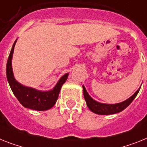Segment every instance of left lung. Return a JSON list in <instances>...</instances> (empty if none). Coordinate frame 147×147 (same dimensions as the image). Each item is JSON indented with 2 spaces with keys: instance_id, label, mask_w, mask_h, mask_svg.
Masks as SVG:
<instances>
[{
  "instance_id": "left-lung-1",
  "label": "left lung",
  "mask_w": 147,
  "mask_h": 147,
  "mask_svg": "<svg viewBox=\"0 0 147 147\" xmlns=\"http://www.w3.org/2000/svg\"><path fill=\"white\" fill-rule=\"evenodd\" d=\"M82 87H83L84 96L85 101L87 102V105L89 108V109L92 112H93V113L100 114V115L113 114V113H119V112L125 109L135 98V97L137 96V95H138L140 89V87L130 98H129L128 99L124 101V102L117 103V104H104V103H100V102H98L96 101H95L94 99H92L90 96L88 92H87L85 87L84 86H82Z\"/></svg>"
}]
</instances>
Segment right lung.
<instances>
[{"label":"right lung","mask_w":147,"mask_h":147,"mask_svg":"<svg viewBox=\"0 0 147 147\" xmlns=\"http://www.w3.org/2000/svg\"><path fill=\"white\" fill-rule=\"evenodd\" d=\"M16 42V40L12 47L7 63V78L11 90L14 93L15 96L24 108L36 111H46L50 109L56 103L61 87L66 82L69 74H65L60 78L56 86L50 91L44 92L37 90L21 84L15 79L12 69V57Z\"/></svg>","instance_id":"right-lung-1"}]
</instances>
